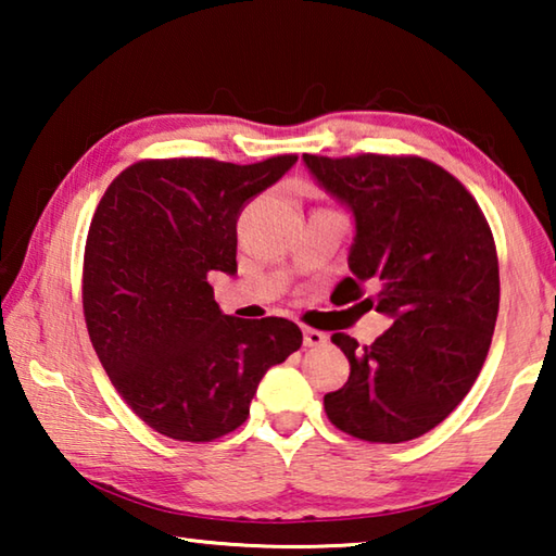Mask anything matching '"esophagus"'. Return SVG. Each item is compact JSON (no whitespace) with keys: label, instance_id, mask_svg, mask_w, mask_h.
Returning a JSON list of instances; mask_svg holds the SVG:
<instances>
[{"label":"esophagus","instance_id":"esophagus-1","mask_svg":"<svg viewBox=\"0 0 556 556\" xmlns=\"http://www.w3.org/2000/svg\"><path fill=\"white\" fill-rule=\"evenodd\" d=\"M328 343V336L316 331V328H304V345L306 348H321Z\"/></svg>","mask_w":556,"mask_h":556}]
</instances>
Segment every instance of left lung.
<instances>
[{"instance_id": "8db88e82", "label": "left lung", "mask_w": 556, "mask_h": 556, "mask_svg": "<svg viewBox=\"0 0 556 556\" xmlns=\"http://www.w3.org/2000/svg\"><path fill=\"white\" fill-rule=\"evenodd\" d=\"M304 164L355 218L351 277L336 289L363 294L394 318L370 345L333 333L351 378L328 392L331 425L370 444H402L441 425L481 372L501 304L495 240L458 178L421 156H318ZM363 301V304H365Z\"/></svg>"}]
</instances>
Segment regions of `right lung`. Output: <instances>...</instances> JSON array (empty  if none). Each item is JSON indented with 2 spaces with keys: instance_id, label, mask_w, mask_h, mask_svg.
<instances>
[{
  "instance_id": "right-lung-1",
  "label": "right lung",
  "mask_w": 556,
  "mask_h": 556,
  "mask_svg": "<svg viewBox=\"0 0 556 556\" xmlns=\"http://www.w3.org/2000/svg\"><path fill=\"white\" fill-rule=\"evenodd\" d=\"M296 159H144L100 199L83 260V314L119 397L159 434L193 444L230 434L265 372L301 348L294 321L225 316L208 285L211 271H238L244 203Z\"/></svg>"
}]
</instances>
